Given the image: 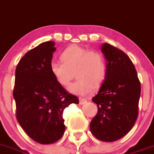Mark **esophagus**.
I'll use <instances>...</instances> for the list:
<instances>
[{"mask_svg":"<svg viewBox=\"0 0 154 154\" xmlns=\"http://www.w3.org/2000/svg\"><path fill=\"white\" fill-rule=\"evenodd\" d=\"M87 100L85 98H83V97H80L79 98V103H80V105H84L85 103L87 102Z\"/></svg>","mask_w":154,"mask_h":154,"instance_id":"obj_1","label":"esophagus"}]
</instances>
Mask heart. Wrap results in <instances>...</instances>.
Instances as JSON below:
<instances>
[{"instance_id":"heart-1","label":"heart","mask_w":154,"mask_h":154,"mask_svg":"<svg viewBox=\"0 0 154 154\" xmlns=\"http://www.w3.org/2000/svg\"><path fill=\"white\" fill-rule=\"evenodd\" d=\"M62 62L53 61L49 69L59 85L66 87L74 77L77 81L68 88L70 93L86 95L94 86H99L106 76V63L101 53L72 45L66 48L60 56Z\"/></svg>"}]
</instances>
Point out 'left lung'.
Masks as SVG:
<instances>
[{
	"instance_id": "1",
	"label": "left lung",
	"mask_w": 154,
	"mask_h": 154,
	"mask_svg": "<svg viewBox=\"0 0 154 154\" xmlns=\"http://www.w3.org/2000/svg\"><path fill=\"white\" fill-rule=\"evenodd\" d=\"M101 50L106 61V76L92 98L98 111L91 122L90 129L98 140L113 142L123 137L134 125L141 87L134 65L124 52L108 43H103Z\"/></svg>"
}]
</instances>
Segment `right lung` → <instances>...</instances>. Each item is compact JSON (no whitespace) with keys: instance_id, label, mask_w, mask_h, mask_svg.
<instances>
[{"instance_id":"1","label":"right lung","mask_w":154,"mask_h":154,"mask_svg":"<svg viewBox=\"0 0 154 154\" xmlns=\"http://www.w3.org/2000/svg\"><path fill=\"white\" fill-rule=\"evenodd\" d=\"M56 49L53 41L42 42L25 53L15 69L17 119L28 136L41 144L53 143L62 137L63 111L79 103L51 74L49 66Z\"/></svg>"}]
</instances>
